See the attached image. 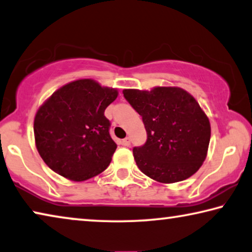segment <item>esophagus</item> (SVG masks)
<instances>
[{"label": "esophagus", "instance_id": "1", "mask_svg": "<svg viewBox=\"0 0 252 252\" xmlns=\"http://www.w3.org/2000/svg\"><path fill=\"white\" fill-rule=\"evenodd\" d=\"M122 143H123L124 146H129V145H130V138H129V137L124 138Z\"/></svg>", "mask_w": 252, "mask_h": 252}]
</instances>
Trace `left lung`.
Listing matches in <instances>:
<instances>
[{
    "label": "left lung",
    "instance_id": "obj_1",
    "mask_svg": "<svg viewBox=\"0 0 252 252\" xmlns=\"http://www.w3.org/2000/svg\"><path fill=\"white\" fill-rule=\"evenodd\" d=\"M123 94L142 116L148 134L145 144L133 149L138 169L162 184L198 171L207 156L211 124L196 99L178 87L125 89Z\"/></svg>",
    "mask_w": 252,
    "mask_h": 252
}]
</instances>
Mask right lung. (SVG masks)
<instances>
[{
    "label": "right lung",
    "mask_w": 252,
    "mask_h": 252,
    "mask_svg": "<svg viewBox=\"0 0 252 252\" xmlns=\"http://www.w3.org/2000/svg\"><path fill=\"white\" fill-rule=\"evenodd\" d=\"M117 96V89L81 79L60 88L41 104L33 121L34 142L53 171L84 181L107 169L117 144L104 110Z\"/></svg>",
    "instance_id": "add662e5"
}]
</instances>
